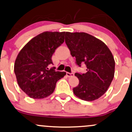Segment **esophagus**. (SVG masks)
<instances>
[{
    "instance_id": "34e87169",
    "label": "esophagus",
    "mask_w": 132,
    "mask_h": 132,
    "mask_svg": "<svg viewBox=\"0 0 132 132\" xmlns=\"http://www.w3.org/2000/svg\"><path fill=\"white\" fill-rule=\"evenodd\" d=\"M66 76H67L68 77H72V76H74V73H72V72H66Z\"/></svg>"
}]
</instances>
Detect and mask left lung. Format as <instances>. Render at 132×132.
I'll return each mask as SVG.
<instances>
[{
	"label": "left lung",
	"instance_id": "8db88e82",
	"mask_svg": "<svg viewBox=\"0 0 132 132\" xmlns=\"http://www.w3.org/2000/svg\"><path fill=\"white\" fill-rule=\"evenodd\" d=\"M65 42L76 63L86 65L87 72H76L78 86L73 88L76 96L85 101L98 99L105 93L114 76L115 61L108 47L102 41L85 32L65 34Z\"/></svg>",
	"mask_w": 132,
	"mask_h": 132
}]
</instances>
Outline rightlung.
Masks as SVG:
<instances>
[{"label":"right lung","instance_id":"obj_1","mask_svg":"<svg viewBox=\"0 0 132 132\" xmlns=\"http://www.w3.org/2000/svg\"><path fill=\"white\" fill-rule=\"evenodd\" d=\"M65 32H44L32 39L18 53L14 71L19 86L29 97L44 98L55 90L65 72L55 71L52 57L64 41Z\"/></svg>","mask_w":132,"mask_h":132}]
</instances>
